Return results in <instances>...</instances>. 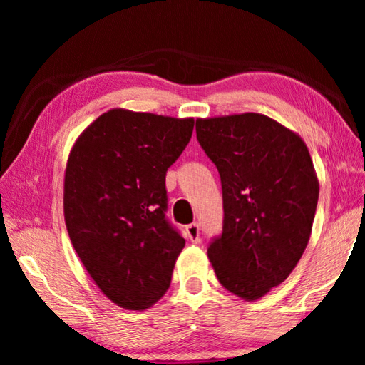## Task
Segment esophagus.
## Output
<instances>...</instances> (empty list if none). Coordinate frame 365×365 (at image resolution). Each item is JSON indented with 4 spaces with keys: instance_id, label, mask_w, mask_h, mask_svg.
Here are the masks:
<instances>
[{
    "instance_id": "34e87169",
    "label": "esophagus",
    "mask_w": 365,
    "mask_h": 365,
    "mask_svg": "<svg viewBox=\"0 0 365 365\" xmlns=\"http://www.w3.org/2000/svg\"><path fill=\"white\" fill-rule=\"evenodd\" d=\"M187 235L193 243L200 242V224H197V222H193V224L187 225Z\"/></svg>"
}]
</instances>
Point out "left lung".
I'll return each mask as SVG.
<instances>
[{
    "mask_svg": "<svg viewBox=\"0 0 365 365\" xmlns=\"http://www.w3.org/2000/svg\"><path fill=\"white\" fill-rule=\"evenodd\" d=\"M220 175L224 225L207 246L222 287L257 299L287 279L311 237L319 182L298 135L262 114L196 120Z\"/></svg>",
    "mask_w": 365,
    "mask_h": 365,
    "instance_id": "left-lung-1",
    "label": "left lung"
}]
</instances>
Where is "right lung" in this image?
<instances>
[{
    "mask_svg": "<svg viewBox=\"0 0 365 365\" xmlns=\"http://www.w3.org/2000/svg\"><path fill=\"white\" fill-rule=\"evenodd\" d=\"M193 125V119L113 109L72 148L66 227L86 272L117 306L141 311L170 287L185 238L165 215V174Z\"/></svg>",
    "mask_w": 365,
    "mask_h": 365,
    "instance_id": "add662e5",
    "label": "right lung"
}]
</instances>
